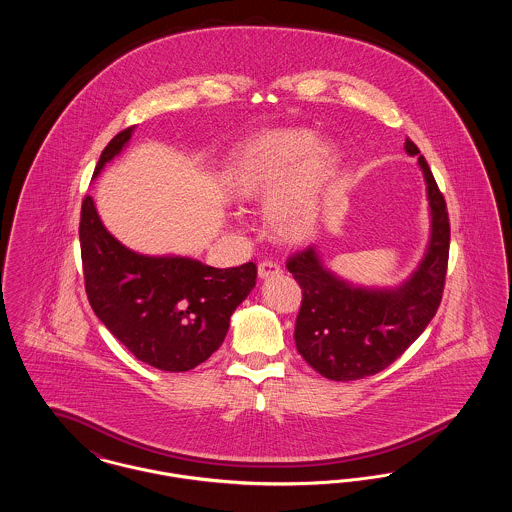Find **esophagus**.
<instances>
[{
	"mask_svg": "<svg viewBox=\"0 0 512 512\" xmlns=\"http://www.w3.org/2000/svg\"><path fill=\"white\" fill-rule=\"evenodd\" d=\"M282 272V268L278 263H274V261H263V263H259V278H270V276H276V274H280Z\"/></svg>",
	"mask_w": 512,
	"mask_h": 512,
	"instance_id": "obj_1",
	"label": "esophagus"
}]
</instances>
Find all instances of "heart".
I'll return each instance as SVG.
<instances>
[{
  "label": "heart",
  "instance_id": "obj_1",
  "mask_svg": "<svg viewBox=\"0 0 512 512\" xmlns=\"http://www.w3.org/2000/svg\"><path fill=\"white\" fill-rule=\"evenodd\" d=\"M336 169V149L315 132L288 128L265 132L245 144L226 174L238 201L268 197L267 224L282 240L297 244L317 228L320 197Z\"/></svg>",
  "mask_w": 512,
  "mask_h": 512
}]
</instances>
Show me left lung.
<instances>
[{
  "label": "left lung",
  "mask_w": 512,
  "mask_h": 512,
  "mask_svg": "<svg viewBox=\"0 0 512 512\" xmlns=\"http://www.w3.org/2000/svg\"><path fill=\"white\" fill-rule=\"evenodd\" d=\"M405 149H420L407 138ZM432 238L413 276L395 290L355 288L322 267L315 247L297 251L286 263L301 288L295 345L301 357L328 380L349 382L372 376L399 359L436 317L449 261V213L426 159Z\"/></svg>",
  "instance_id": "obj_1"
}]
</instances>
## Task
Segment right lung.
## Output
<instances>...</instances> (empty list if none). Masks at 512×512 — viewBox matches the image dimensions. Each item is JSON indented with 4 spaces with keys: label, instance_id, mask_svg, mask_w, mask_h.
I'll return each mask as SVG.
<instances>
[{
    "label": "right lung",
    "instance_id": "add662e5",
    "mask_svg": "<svg viewBox=\"0 0 512 512\" xmlns=\"http://www.w3.org/2000/svg\"><path fill=\"white\" fill-rule=\"evenodd\" d=\"M119 132L99 157L94 176L130 140ZM80 253L88 301L107 330L142 363L186 372L205 363L226 338L230 317L255 286L257 267H207L188 257H147L117 242L86 195Z\"/></svg>",
    "mask_w": 512,
    "mask_h": 512
}]
</instances>
